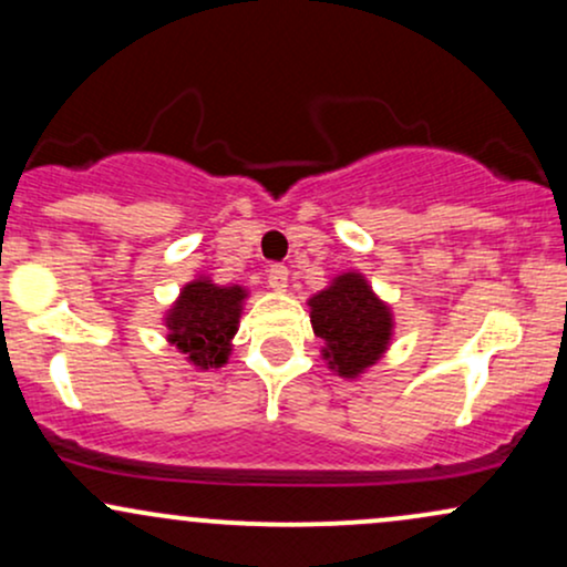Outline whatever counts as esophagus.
I'll return each instance as SVG.
<instances>
[{"label":"esophagus","instance_id":"34e87169","mask_svg":"<svg viewBox=\"0 0 567 567\" xmlns=\"http://www.w3.org/2000/svg\"><path fill=\"white\" fill-rule=\"evenodd\" d=\"M266 282H269V288H275V290L288 288V266H282V264L269 266V271H266Z\"/></svg>","mask_w":567,"mask_h":567}]
</instances>
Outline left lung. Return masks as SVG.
Segmentation results:
<instances>
[{"instance_id": "1", "label": "left lung", "mask_w": 567, "mask_h": 567, "mask_svg": "<svg viewBox=\"0 0 567 567\" xmlns=\"http://www.w3.org/2000/svg\"><path fill=\"white\" fill-rule=\"evenodd\" d=\"M311 328L322 338V357L341 379H357L381 360L392 338V311L357 271L338 275L309 298Z\"/></svg>"}]
</instances>
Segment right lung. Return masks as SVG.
Wrapping results in <instances>:
<instances>
[{
	"label": "right lung",
	"instance_id": "add662e5",
	"mask_svg": "<svg viewBox=\"0 0 567 567\" xmlns=\"http://www.w3.org/2000/svg\"><path fill=\"white\" fill-rule=\"evenodd\" d=\"M245 296L247 292L239 285L224 288L205 277L194 279L167 311V341L202 370L226 365Z\"/></svg>",
	"mask_w": 567,
	"mask_h": 567
}]
</instances>
